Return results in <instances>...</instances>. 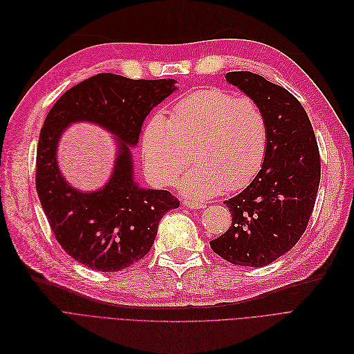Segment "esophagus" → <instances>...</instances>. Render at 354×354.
Returning a JSON list of instances; mask_svg holds the SVG:
<instances>
[{
  "label": "esophagus",
  "instance_id": "esophagus-1",
  "mask_svg": "<svg viewBox=\"0 0 354 354\" xmlns=\"http://www.w3.org/2000/svg\"><path fill=\"white\" fill-rule=\"evenodd\" d=\"M184 205L189 209H205L206 205L201 203V201H193V200H184Z\"/></svg>",
  "mask_w": 354,
  "mask_h": 354
}]
</instances>
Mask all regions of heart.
I'll return each instance as SVG.
<instances>
[{"label":"heart","mask_w":354,"mask_h":354,"mask_svg":"<svg viewBox=\"0 0 354 354\" xmlns=\"http://www.w3.org/2000/svg\"><path fill=\"white\" fill-rule=\"evenodd\" d=\"M268 147V121L257 100L221 88L180 99L170 121L154 115L141 140L145 170L161 186H171L192 156L196 165L181 189L194 198L248 186L262 170Z\"/></svg>","instance_id":"heart-1"}]
</instances>
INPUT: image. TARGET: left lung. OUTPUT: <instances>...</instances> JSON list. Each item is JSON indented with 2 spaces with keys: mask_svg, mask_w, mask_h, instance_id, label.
<instances>
[{
  "mask_svg": "<svg viewBox=\"0 0 354 354\" xmlns=\"http://www.w3.org/2000/svg\"><path fill=\"white\" fill-rule=\"evenodd\" d=\"M226 80L262 108L269 147L254 181L225 201L232 226L210 246L230 263L259 268L304 234L322 177L319 151L310 118L292 93L252 72H229Z\"/></svg>",
  "mask_w": 354,
  "mask_h": 354,
  "instance_id": "left-lung-1",
  "label": "left lung"
}]
</instances>
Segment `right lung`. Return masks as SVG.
Segmentation results:
<instances>
[{
  "instance_id": "add662e5",
  "label": "right lung",
  "mask_w": 354,
  "mask_h": 354,
  "mask_svg": "<svg viewBox=\"0 0 354 354\" xmlns=\"http://www.w3.org/2000/svg\"><path fill=\"white\" fill-rule=\"evenodd\" d=\"M174 82L99 73L64 92L46 116L37 145L36 190L59 245L93 271H121L142 259L161 217L180 206L170 192L141 189L133 181L129 149L137 145L151 109L176 91ZM76 120L95 122L120 140L114 174L93 194L72 189L55 161L61 132Z\"/></svg>"
}]
</instances>
